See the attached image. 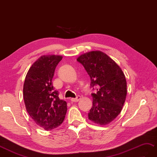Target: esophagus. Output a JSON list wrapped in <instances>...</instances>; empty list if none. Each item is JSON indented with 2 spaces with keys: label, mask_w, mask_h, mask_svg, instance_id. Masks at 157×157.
<instances>
[{
  "label": "esophagus",
  "mask_w": 157,
  "mask_h": 157,
  "mask_svg": "<svg viewBox=\"0 0 157 157\" xmlns=\"http://www.w3.org/2000/svg\"><path fill=\"white\" fill-rule=\"evenodd\" d=\"M80 98H81V96H77L75 98H71L70 100L73 102H75V101H78L79 100H80Z\"/></svg>",
  "instance_id": "esophagus-1"
}]
</instances>
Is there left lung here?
I'll use <instances>...</instances> for the list:
<instances>
[{
    "mask_svg": "<svg viewBox=\"0 0 157 157\" xmlns=\"http://www.w3.org/2000/svg\"><path fill=\"white\" fill-rule=\"evenodd\" d=\"M77 61L89 75L91 88L96 90V94H92L93 105L88 118L98 124H108L117 117L124 104L127 94L125 75L110 57L100 51L83 54Z\"/></svg>",
    "mask_w": 157,
    "mask_h": 157,
    "instance_id": "8db88e82",
    "label": "left lung"
}]
</instances>
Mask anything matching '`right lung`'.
<instances>
[{
  "label": "right lung",
  "instance_id": "obj_1",
  "mask_svg": "<svg viewBox=\"0 0 157 157\" xmlns=\"http://www.w3.org/2000/svg\"><path fill=\"white\" fill-rule=\"evenodd\" d=\"M62 59L59 56H43L29 69L23 86L27 111L35 123L46 130L57 128L63 122L66 101L59 98L53 86L55 70Z\"/></svg>",
  "mask_w": 157,
  "mask_h": 157
}]
</instances>
